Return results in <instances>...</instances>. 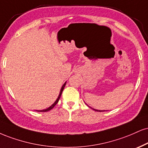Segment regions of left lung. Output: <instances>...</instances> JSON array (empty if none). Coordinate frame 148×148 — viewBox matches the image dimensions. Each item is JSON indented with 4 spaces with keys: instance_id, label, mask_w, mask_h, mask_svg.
I'll list each match as a JSON object with an SVG mask.
<instances>
[{
    "instance_id": "left-lung-1",
    "label": "left lung",
    "mask_w": 148,
    "mask_h": 148,
    "mask_svg": "<svg viewBox=\"0 0 148 148\" xmlns=\"http://www.w3.org/2000/svg\"><path fill=\"white\" fill-rule=\"evenodd\" d=\"M92 109H93V108H92ZM93 110H95V111H97V112H104L105 111V110H95V109H93Z\"/></svg>"
}]
</instances>
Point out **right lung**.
<instances>
[{
	"mask_svg": "<svg viewBox=\"0 0 148 148\" xmlns=\"http://www.w3.org/2000/svg\"><path fill=\"white\" fill-rule=\"evenodd\" d=\"M65 85H66V82H65V83H64L63 86H62L61 89H60V94H59V95H58V98H57V99H56V101H55V102H54V103H53V104L51 105V106L50 107H49V108H47V109H45V110H37V112H48V111H49V110H51V109H52V108H54V107L55 106H56V105L57 104V103L58 102V101H59V99H60V96H61V94H62V92H63V89H64V88H65Z\"/></svg>",
	"mask_w": 148,
	"mask_h": 148,
	"instance_id": "obj_1",
	"label": "right lung"
}]
</instances>
